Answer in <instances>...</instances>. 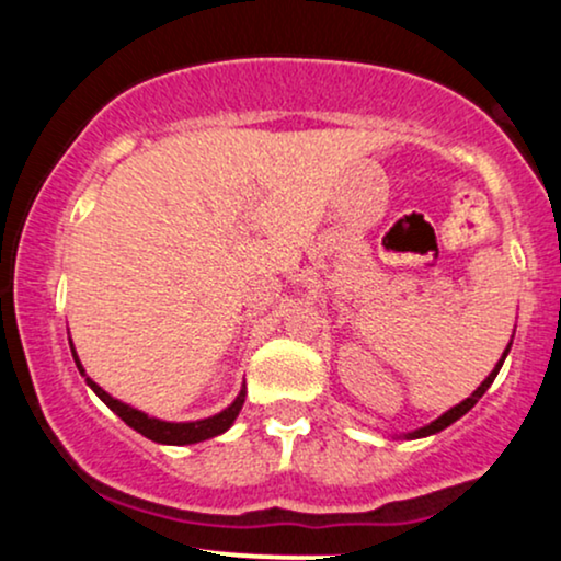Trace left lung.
Listing matches in <instances>:
<instances>
[{
	"mask_svg": "<svg viewBox=\"0 0 561 561\" xmlns=\"http://www.w3.org/2000/svg\"><path fill=\"white\" fill-rule=\"evenodd\" d=\"M508 347H512V343H508ZM508 347H506V351H504V356H501V362H499V364H495V369L491 371V375H488V377H485V382H482V385H480V388H478V390H474V392H472V396H469V398H467V401H461L459 405H454V409H450V411H446V414H443V416H437V420H435V422H430V424H427V427H422V430H414V433H409V437H427V435H435V433H440V430H446V427H448V424H454L456 420H461V416H465V414H467V411H469V409H472V405H474V403H478L482 396H485V390H488V388H491V385H493V379H495V375H499L501 364H504V358H506Z\"/></svg>",
	"mask_w": 561,
	"mask_h": 561,
	"instance_id": "8db88e82",
	"label": "left lung"
}]
</instances>
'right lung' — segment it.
Segmentation results:
<instances>
[{"mask_svg": "<svg viewBox=\"0 0 561 561\" xmlns=\"http://www.w3.org/2000/svg\"><path fill=\"white\" fill-rule=\"evenodd\" d=\"M73 362L83 375V366L79 362V356H76V351H73ZM83 377H87V375H83ZM87 385L96 392V396L102 398V401L111 405V409L128 424V427H134L139 435L150 437V440L165 443V446H190V443L208 440V437L227 433L231 424H234L237 414H240V409L244 403V390H240V396L234 398V403L227 405L221 414L208 416V420H199V422H160V420H156V416H147L145 411H137V409H131V405L115 401L113 396H107V392L102 390L96 382H92L89 377H87Z\"/></svg>", "mask_w": 561, "mask_h": 561, "instance_id": "obj_1", "label": "right lung"}]
</instances>
